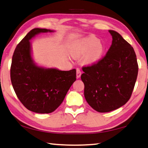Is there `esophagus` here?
I'll list each match as a JSON object with an SVG mask.
<instances>
[{
  "label": "esophagus",
  "instance_id": "34e87169",
  "mask_svg": "<svg viewBox=\"0 0 148 148\" xmlns=\"http://www.w3.org/2000/svg\"><path fill=\"white\" fill-rule=\"evenodd\" d=\"M81 74H82V73H81L80 70V69L77 68V78H80V76H81Z\"/></svg>",
  "mask_w": 148,
  "mask_h": 148
}]
</instances>
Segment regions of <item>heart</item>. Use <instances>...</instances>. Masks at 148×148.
<instances>
[{
  "label": "heart",
  "mask_w": 148,
  "mask_h": 148,
  "mask_svg": "<svg viewBox=\"0 0 148 148\" xmlns=\"http://www.w3.org/2000/svg\"><path fill=\"white\" fill-rule=\"evenodd\" d=\"M105 46L103 42L98 40L96 36L91 35L82 39L71 50V55L75 57L84 56V61L91 64L98 62L103 56Z\"/></svg>",
  "instance_id": "obj_1"
}]
</instances>
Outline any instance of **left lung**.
<instances>
[{
	"label": "left lung",
	"instance_id": "1",
	"mask_svg": "<svg viewBox=\"0 0 148 148\" xmlns=\"http://www.w3.org/2000/svg\"><path fill=\"white\" fill-rule=\"evenodd\" d=\"M112 43L103 58L84 66L81 79L88 104L99 112L124 105L130 98L138 66L134 48L118 32L109 30Z\"/></svg>",
	"mask_w": 148,
	"mask_h": 148
}]
</instances>
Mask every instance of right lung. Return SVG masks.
Wrapping results in <instances>:
<instances>
[{"label": "right lung", "instance_id": "obj_1", "mask_svg": "<svg viewBox=\"0 0 148 148\" xmlns=\"http://www.w3.org/2000/svg\"><path fill=\"white\" fill-rule=\"evenodd\" d=\"M47 29L31 30L18 44L13 53L10 70L12 86L24 107L36 113L53 112L64 100L76 80V70L61 71L35 64L31 57L30 40Z\"/></svg>", "mask_w": 148, "mask_h": 148}]
</instances>
